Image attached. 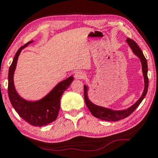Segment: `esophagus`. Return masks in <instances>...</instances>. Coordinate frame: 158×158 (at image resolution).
<instances>
[{
    "mask_svg": "<svg viewBox=\"0 0 158 158\" xmlns=\"http://www.w3.org/2000/svg\"><path fill=\"white\" fill-rule=\"evenodd\" d=\"M84 77H85V74H84V72H81V71H77V72L74 73V77L75 79H83Z\"/></svg>",
    "mask_w": 158,
    "mask_h": 158,
    "instance_id": "esophagus-1",
    "label": "esophagus"
}]
</instances>
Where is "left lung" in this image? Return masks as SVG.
<instances>
[{
    "label": "left lung",
    "instance_id": "1",
    "mask_svg": "<svg viewBox=\"0 0 158 158\" xmlns=\"http://www.w3.org/2000/svg\"><path fill=\"white\" fill-rule=\"evenodd\" d=\"M127 43L129 44L131 49L136 56L140 59L141 64H142V69H143V77H144V81H145V88H144V91L143 94L140 97L138 100H137L135 103L131 106L130 107L123 110H113L112 109H109L104 107V106H100L96 104H93L88 97V87L87 86L84 85V100H85V103L87 106V107L89 111L92 113L93 116L97 117V118L102 119V120L105 121H112V122H116L119 121L120 119H123L127 117L129 115H130L134 111L136 110V108L139 105L143 99L145 98L146 96L147 92H148V84H149V80L148 77V63H147V60L145 59V56H144L143 52L139 48L138 45L133 41V40L128 39L126 40Z\"/></svg>",
    "mask_w": 158,
    "mask_h": 158
}]
</instances>
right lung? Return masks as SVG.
Masks as SVG:
<instances>
[{
    "instance_id": "obj_1",
    "label": "right lung",
    "mask_w": 158,
    "mask_h": 158,
    "mask_svg": "<svg viewBox=\"0 0 158 158\" xmlns=\"http://www.w3.org/2000/svg\"><path fill=\"white\" fill-rule=\"evenodd\" d=\"M33 41H31L21 46L13 58L8 72V92L10 103L19 116L33 126L42 127L56 120L59 112L61 95L72 84L74 77L71 76L59 82L46 96L40 100L32 102L22 98L15 89L13 75L20 53Z\"/></svg>"
}]
</instances>
